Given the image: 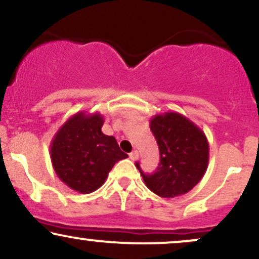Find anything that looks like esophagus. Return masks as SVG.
Returning <instances> with one entry per match:
<instances>
[{
  "label": "esophagus",
  "mask_w": 259,
  "mask_h": 259,
  "mask_svg": "<svg viewBox=\"0 0 259 259\" xmlns=\"http://www.w3.org/2000/svg\"><path fill=\"white\" fill-rule=\"evenodd\" d=\"M129 158L132 159V160H136V159H138V158H139V152H138V151H136V150L133 151V152L129 154Z\"/></svg>",
  "instance_id": "esophagus-1"
}]
</instances>
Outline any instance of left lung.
Listing matches in <instances>:
<instances>
[{"instance_id":"obj_1","label":"left lung","mask_w":259,"mask_h":259,"mask_svg":"<svg viewBox=\"0 0 259 259\" xmlns=\"http://www.w3.org/2000/svg\"><path fill=\"white\" fill-rule=\"evenodd\" d=\"M150 129L157 140L160 160L153 174L136 167L151 191L164 198L181 196L200 183L208 167L209 145L204 133L189 118L165 112L151 118Z\"/></svg>"}]
</instances>
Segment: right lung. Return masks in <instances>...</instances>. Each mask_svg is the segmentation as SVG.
<instances>
[{
    "label": "right lung",
    "instance_id": "right-lung-1",
    "mask_svg": "<svg viewBox=\"0 0 259 259\" xmlns=\"http://www.w3.org/2000/svg\"><path fill=\"white\" fill-rule=\"evenodd\" d=\"M103 115L78 112L55 134L50 154L57 177L80 194H90L105 184L113 165L126 158L114 136L101 130Z\"/></svg>",
    "mask_w": 259,
    "mask_h": 259
}]
</instances>
